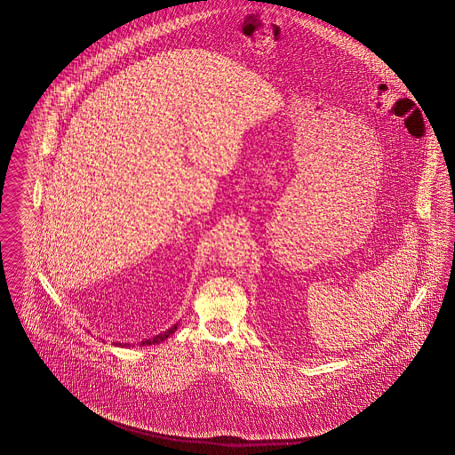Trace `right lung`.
I'll list each match as a JSON object with an SVG mask.
<instances>
[{
    "instance_id": "obj_1",
    "label": "right lung",
    "mask_w": 455,
    "mask_h": 455,
    "mask_svg": "<svg viewBox=\"0 0 455 455\" xmlns=\"http://www.w3.org/2000/svg\"><path fill=\"white\" fill-rule=\"evenodd\" d=\"M176 329H178V323H175V325H172L168 331H164V332H161V334H157V336H154V338H150V339H143V341H140V347H150V345H157V343H163L164 339H168L173 332H175ZM117 347H135V343L133 345H130V343H116Z\"/></svg>"
}]
</instances>
